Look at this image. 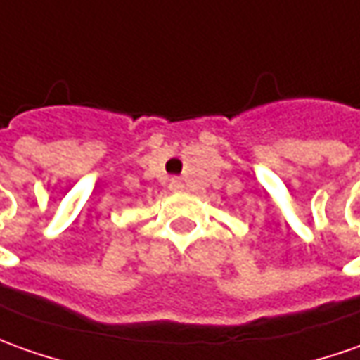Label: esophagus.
Instances as JSON below:
<instances>
[{"label":"esophagus","instance_id":"obj_1","mask_svg":"<svg viewBox=\"0 0 360 360\" xmlns=\"http://www.w3.org/2000/svg\"><path fill=\"white\" fill-rule=\"evenodd\" d=\"M169 187H171V189H173V191H179V189H183V183H181L179 179H171Z\"/></svg>","mask_w":360,"mask_h":360}]
</instances>
